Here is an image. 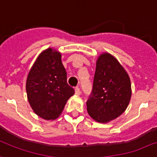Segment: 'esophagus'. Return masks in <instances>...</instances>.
Segmentation results:
<instances>
[{
	"label": "esophagus",
	"mask_w": 157,
	"mask_h": 157,
	"mask_svg": "<svg viewBox=\"0 0 157 157\" xmlns=\"http://www.w3.org/2000/svg\"><path fill=\"white\" fill-rule=\"evenodd\" d=\"M75 94H76V95H80V94H81V90L79 89V87H76V88H75Z\"/></svg>",
	"instance_id": "1"
}]
</instances>
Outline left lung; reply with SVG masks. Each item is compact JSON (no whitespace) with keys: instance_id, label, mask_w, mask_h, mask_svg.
Wrapping results in <instances>:
<instances>
[{"instance_id":"obj_1","label":"left lung","mask_w":157,"mask_h":157,"mask_svg":"<svg viewBox=\"0 0 157 157\" xmlns=\"http://www.w3.org/2000/svg\"><path fill=\"white\" fill-rule=\"evenodd\" d=\"M132 96L128 72L109 52L98 57L92 94L86 102L87 112L98 123L106 124L121 115Z\"/></svg>"}]
</instances>
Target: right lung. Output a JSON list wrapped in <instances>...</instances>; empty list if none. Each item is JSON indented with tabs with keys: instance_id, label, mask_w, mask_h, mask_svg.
I'll list each match as a JSON object with an SVG mask.
<instances>
[{
	"instance_id": "1",
	"label": "right lung",
	"mask_w": 157,
	"mask_h": 157,
	"mask_svg": "<svg viewBox=\"0 0 157 157\" xmlns=\"http://www.w3.org/2000/svg\"><path fill=\"white\" fill-rule=\"evenodd\" d=\"M27 98L33 112L45 120L58 118L75 93L67 82L62 54L48 48L38 56L26 80Z\"/></svg>"
}]
</instances>
